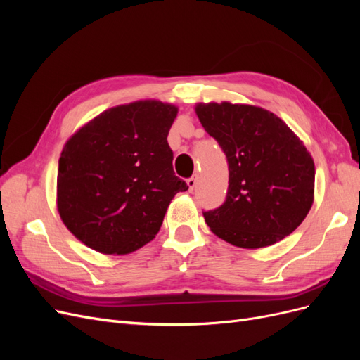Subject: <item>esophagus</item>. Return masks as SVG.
Returning a JSON list of instances; mask_svg holds the SVG:
<instances>
[{"label":"esophagus","mask_w":360,"mask_h":360,"mask_svg":"<svg viewBox=\"0 0 360 360\" xmlns=\"http://www.w3.org/2000/svg\"><path fill=\"white\" fill-rule=\"evenodd\" d=\"M197 181H198V176L195 174V176H192L191 179H188V186H189V191H193V188L197 186Z\"/></svg>","instance_id":"34e87169"}]
</instances>
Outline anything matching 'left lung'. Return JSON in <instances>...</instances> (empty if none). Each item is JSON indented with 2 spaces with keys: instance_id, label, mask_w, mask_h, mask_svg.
<instances>
[{
  "instance_id": "left-lung-1",
  "label": "left lung",
  "mask_w": 360,
  "mask_h": 360,
  "mask_svg": "<svg viewBox=\"0 0 360 360\" xmlns=\"http://www.w3.org/2000/svg\"><path fill=\"white\" fill-rule=\"evenodd\" d=\"M197 115L226 156L230 180L221 207L204 212L222 240L245 249L290 236L314 202L315 167L307 147L279 117L240 103H198Z\"/></svg>"
}]
</instances>
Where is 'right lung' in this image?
Returning <instances> with one entry per match:
<instances>
[{"label":"right lung","instance_id":"1","mask_svg":"<svg viewBox=\"0 0 360 360\" xmlns=\"http://www.w3.org/2000/svg\"><path fill=\"white\" fill-rule=\"evenodd\" d=\"M177 111L159 101L120 105L64 146L57 209L84 245L124 255L153 240L174 195L189 189L174 174L167 141Z\"/></svg>","mask_w":360,"mask_h":360}]
</instances>
